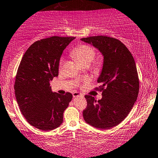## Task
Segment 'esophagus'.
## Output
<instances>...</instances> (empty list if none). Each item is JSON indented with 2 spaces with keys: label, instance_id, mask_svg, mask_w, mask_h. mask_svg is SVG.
Returning a JSON list of instances; mask_svg holds the SVG:
<instances>
[{
  "label": "esophagus",
  "instance_id": "esophagus-1",
  "mask_svg": "<svg viewBox=\"0 0 158 158\" xmlns=\"http://www.w3.org/2000/svg\"><path fill=\"white\" fill-rule=\"evenodd\" d=\"M83 95H81V93H77V92H74V93H73V98H78V97H82Z\"/></svg>",
  "mask_w": 158,
  "mask_h": 158
}]
</instances>
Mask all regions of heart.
Here are the masks:
<instances>
[{"instance_id": "obj_1", "label": "heart", "mask_w": 158, "mask_h": 158, "mask_svg": "<svg viewBox=\"0 0 158 158\" xmlns=\"http://www.w3.org/2000/svg\"><path fill=\"white\" fill-rule=\"evenodd\" d=\"M95 50L93 47L88 45H81L76 47L71 52V55L81 65L87 64L89 65L93 60L95 57ZM63 60L60 62V66H61ZM100 63H97L96 66L99 67Z\"/></svg>"}]
</instances>
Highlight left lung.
<instances>
[{
    "mask_svg": "<svg viewBox=\"0 0 158 158\" xmlns=\"http://www.w3.org/2000/svg\"><path fill=\"white\" fill-rule=\"evenodd\" d=\"M81 40L98 49L103 57L102 70L97 79L103 91L102 98L97 101L91 95H85L87 106L83 111L84 119L97 128H111L128 115L139 95L134 59L118 39L98 35Z\"/></svg>",
    "mask_w": 158,
    "mask_h": 158,
    "instance_id": "obj_1",
    "label": "left lung"
}]
</instances>
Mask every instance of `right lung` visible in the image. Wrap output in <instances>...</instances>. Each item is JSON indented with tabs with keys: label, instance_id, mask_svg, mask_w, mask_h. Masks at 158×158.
Segmentation results:
<instances>
[{
	"label": "right lung",
	"instance_id": "obj_1",
	"mask_svg": "<svg viewBox=\"0 0 158 158\" xmlns=\"http://www.w3.org/2000/svg\"><path fill=\"white\" fill-rule=\"evenodd\" d=\"M75 37L52 36L33 43L24 54L15 85L20 111L32 126L48 131L63 123L72 94L53 93L50 81L58 76L62 53Z\"/></svg>",
	"mask_w": 158,
	"mask_h": 158
}]
</instances>
